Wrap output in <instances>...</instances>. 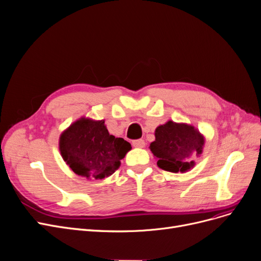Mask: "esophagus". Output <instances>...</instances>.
I'll return each mask as SVG.
<instances>
[{"label":"esophagus","mask_w":261,"mask_h":261,"mask_svg":"<svg viewBox=\"0 0 261 261\" xmlns=\"http://www.w3.org/2000/svg\"><path fill=\"white\" fill-rule=\"evenodd\" d=\"M132 145H133L134 147H138V148H144V147H145V141L142 140V139H140V140H134V141L132 142Z\"/></svg>","instance_id":"34e87169"}]
</instances>
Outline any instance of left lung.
<instances>
[{
  "instance_id": "obj_1",
  "label": "left lung",
  "mask_w": 261,
  "mask_h": 261,
  "mask_svg": "<svg viewBox=\"0 0 261 261\" xmlns=\"http://www.w3.org/2000/svg\"><path fill=\"white\" fill-rule=\"evenodd\" d=\"M150 150L158 166L171 173H185L193 168L195 158L202 152L205 138L193 126L168 120L154 131Z\"/></svg>"
}]
</instances>
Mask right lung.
<instances>
[{
	"label": "right lung",
	"instance_id": "obj_1",
	"mask_svg": "<svg viewBox=\"0 0 261 261\" xmlns=\"http://www.w3.org/2000/svg\"><path fill=\"white\" fill-rule=\"evenodd\" d=\"M131 144L111 135L105 120L82 117L60 137V151L66 164L86 179H103L115 173Z\"/></svg>",
	"mask_w": 261,
	"mask_h": 261
}]
</instances>
